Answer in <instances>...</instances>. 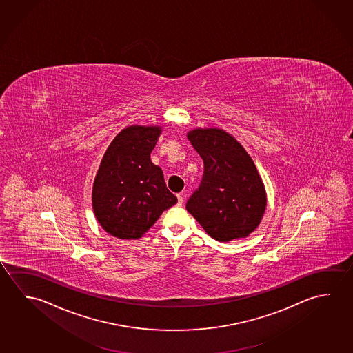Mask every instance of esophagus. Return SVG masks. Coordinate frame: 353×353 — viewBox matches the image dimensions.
<instances>
[{
	"label": "esophagus",
	"mask_w": 353,
	"mask_h": 353,
	"mask_svg": "<svg viewBox=\"0 0 353 353\" xmlns=\"http://www.w3.org/2000/svg\"><path fill=\"white\" fill-rule=\"evenodd\" d=\"M183 197H185V194H183V192H181V193H179L177 194V198H179V205H182V203H183Z\"/></svg>",
	"instance_id": "obj_1"
}]
</instances>
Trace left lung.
<instances>
[{
	"label": "left lung",
	"instance_id": "1",
	"mask_svg": "<svg viewBox=\"0 0 353 353\" xmlns=\"http://www.w3.org/2000/svg\"><path fill=\"white\" fill-rule=\"evenodd\" d=\"M187 137L204 171L185 208L216 241L245 238L259 225L266 207L265 188L252 157L221 129H194Z\"/></svg>",
	"mask_w": 353,
	"mask_h": 353
}]
</instances>
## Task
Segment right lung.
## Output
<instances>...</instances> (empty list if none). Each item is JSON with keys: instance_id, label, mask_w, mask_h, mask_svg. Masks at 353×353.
<instances>
[{"instance_id": "1", "label": "right lung", "mask_w": 353, "mask_h": 353, "mask_svg": "<svg viewBox=\"0 0 353 353\" xmlns=\"http://www.w3.org/2000/svg\"><path fill=\"white\" fill-rule=\"evenodd\" d=\"M160 126L134 125L120 131L106 150L93 185V210L100 225L120 239L141 238L177 203L161 168L150 159Z\"/></svg>"}]
</instances>
